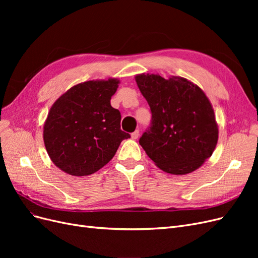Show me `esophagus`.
Wrapping results in <instances>:
<instances>
[{"label": "esophagus", "mask_w": 258, "mask_h": 258, "mask_svg": "<svg viewBox=\"0 0 258 258\" xmlns=\"http://www.w3.org/2000/svg\"><path fill=\"white\" fill-rule=\"evenodd\" d=\"M131 138L134 140H137L139 138V130H136L135 132H132L131 134Z\"/></svg>", "instance_id": "34e87169"}]
</instances>
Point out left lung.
Instances as JSON below:
<instances>
[{
	"instance_id": "obj_1",
	"label": "left lung",
	"mask_w": 258,
	"mask_h": 258,
	"mask_svg": "<svg viewBox=\"0 0 258 258\" xmlns=\"http://www.w3.org/2000/svg\"><path fill=\"white\" fill-rule=\"evenodd\" d=\"M136 82L152 112L151 127L140 145L155 165L184 175L212 156L218 127L210 100L199 86L184 77L138 74Z\"/></svg>"
}]
</instances>
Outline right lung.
<instances>
[{
    "mask_svg": "<svg viewBox=\"0 0 258 258\" xmlns=\"http://www.w3.org/2000/svg\"><path fill=\"white\" fill-rule=\"evenodd\" d=\"M117 79L77 84L54 102L44 123V144L63 172L86 176L110 161L130 135L120 130V112L111 105Z\"/></svg>",
    "mask_w": 258,
    "mask_h": 258,
    "instance_id": "obj_1",
    "label": "right lung"
}]
</instances>
